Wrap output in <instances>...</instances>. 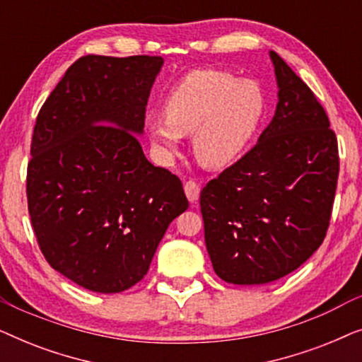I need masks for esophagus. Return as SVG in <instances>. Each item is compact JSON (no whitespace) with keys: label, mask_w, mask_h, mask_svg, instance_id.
Instances as JSON below:
<instances>
[{"label":"esophagus","mask_w":362,"mask_h":362,"mask_svg":"<svg viewBox=\"0 0 362 362\" xmlns=\"http://www.w3.org/2000/svg\"><path fill=\"white\" fill-rule=\"evenodd\" d=\"M185 192L187 196V199H189V202H196L197 199H199V192H201V186L199 182L196 181H186L185 182Z\"/></svg>","instance_id":"obj_1"}]
</instances>
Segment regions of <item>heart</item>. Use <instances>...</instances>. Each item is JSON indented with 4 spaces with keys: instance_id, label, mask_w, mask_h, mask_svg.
I'll return each mask as SVG.
<instances>
[{
    "instance_id": "heart-1",
    "label": "heart",
    "mask_w": 362,
    "mask_h": 362,
    "mask_svg": "<svg viewBox=\"0 0 362 362\" xmlns=\"http://www.w3.org/2000/svg\"><path fill=\"white\" fill-rule=\"evenodd\" d=\"M163 117L151 115L146 132L165 153H175L182 135H191L204 166L222 168L237 160L265 112V93L252 78H235L217 69L187 72L168 88Z\"/></svg>"
}]
</instances>
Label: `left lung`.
Instances as JSON below:
<instances>
[{"instance_id": "obj_1", "label": "left lung", "mask_w": 362, "mask_h": 362, "mask_svg": "<svg viewBox=\"0 0 362 362\" xmlns=\"http://www.w3.org/2000/svg\"><path fill=\"white\" fill-rule=\"evenodd\" d=\"M279 103L259 143L201 191L204 240L227 284H270L323 244L339 175L336 133L311 88L270 52Z\"/></svg>"}]
</instances>
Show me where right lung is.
Returning <instances> with one entry per match:
<instances>
[{
    "label": "right lung",
    "instance_id": "1",
    "mask_svg": "<svg viewBox=\"0 0 362 362\" xmlns=\"http://www.w3.org/2000/svg\"><path fill=\"white\" fill-rule=\"evenodd\" d=\"M161 66L160 56L77 59L34 125L26 194L39 249L97 293L138 284L189 206L180 177L153 166L136 136Z\"/></svg>",
    "mask_w": 362,
    "mask_h": 362
}]
</instances>
